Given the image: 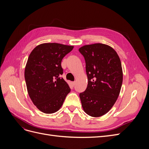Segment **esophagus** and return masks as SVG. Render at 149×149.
Masks as SVG:
<instances>
[{
    "label": "esophagus",
    "mask_w": 149,
    "mask_h": 149,
    "mask_svg": "<svg viewBox=\"0 0 149 149\" xmlns=\"http://www.w3.org/2000/svg\"><path fill=\"white\" fill-rule=\"evenodd\" d=\"M71 85H72V86H74L75 85V82L74 81L71 82Z\"/></svg>",
    "instance_id": "1"
}]
</instances>
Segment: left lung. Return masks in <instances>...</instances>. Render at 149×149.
Instances as JSON below:
<instances>
[{
	"mask_svg": "<svg viewBox=\"0 0 149 149\" xmlns=\"http://www.w3.org/2000/svg\"><path fill=\"white\" fill-rule=\"evenodd\" d=\"M79 52L84 56L88 83L79 97L84 111L90 116L104 115L119 95L123 74L120 58L111 47L102 43L88 45Z\"/></svg>",
	"mask_w": 149,
	"mask_h": 149,
	"instance_id": "8db88e82",
	"label": "left lung"
}]
</instances>
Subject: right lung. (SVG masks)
I'll list each match as a JSON object with an SVG mask.
<instances>
[{"instance_id":"add662e5","label":"right lung","mask_w":149,"mask_h":149,"mask_svg":"<svg viewBox=\"0 0 149 149\" xmlns=\"http://www.w3.org/2000/svg\"><path fill=\"white\" fill-rule=\"evenodd\" d=\"M73 46L48 43L36 47L29 56L25 79L29 95L42 112L52 114L63 105L71 89L61 77L63 73L61 61Z\"/></svg>"}]
</instances>
